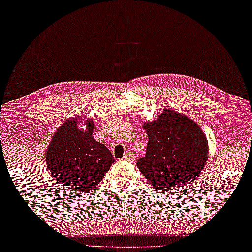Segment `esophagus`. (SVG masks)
<instances>
[{"instance_id":"34e87169","label":"esophagus","mask_w":252,"mask_h":252,"mask_svg":"<svg viewBox=\"0 0 252 252\" xmlns=\"http://www.w3.org/2000/svg\"><path fill=\"white\" fill-rule=\"evenodd\" d=\"M135 158H136V156L131 151L126 152V154H124V156H123V160H126V161H133V160H135Z\"/></svg>"}]
</instances>
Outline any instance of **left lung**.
I'll use <instances>...</instances> for the list:
<instances>
[{"mask_svg": "<svg viewBox=\"0 0 252 252\" xmlns=\"http://www.w3.org/2000/svg\"><path fill=\"white\" fill-rule=\"evenodd\" d=\"M143 128L149 141L137 167L155 189L174 192L196 180L208 159V142L199 124L180 111L165 109Z\"/></svg>", "mask_w": 252, "mask_h": 252, "instance_id": "8db88e82", "label": "left lung"}]
</instances>
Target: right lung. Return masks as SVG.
I'll return each mask as SVG.
<instances>
[{
	"label": "right lung",
	"mask_w": 252,
	"mask_h": 252,
	"mask_svg": "<svg viewBox=\"0 0 252 252\" xmlns=\"http://www.w3.org/2000/svg\"><path fill=\"white\" fill-rule=\"evenodd\" d=\"M79 122L76 116L59 126L46 149V164L55 180L65 189L87 193L101 183L114 157L106 145L92 136L93 120L87 121L86 131L79 128Z\"/></svg>",
	"instance_id": "add662e5"
}]
</instances>
